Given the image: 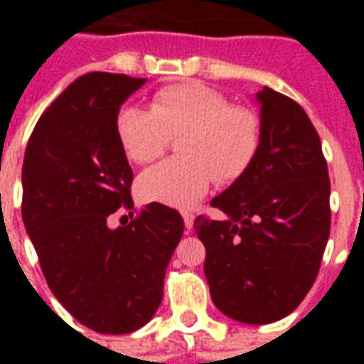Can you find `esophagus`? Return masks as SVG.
<instances>
[{"instance_id": "1", "label": "esophagus", "mask_w": 364, "mask_h": 364, "mask_svg": "<svg viewBox=\"0 0 364 364\" xmlns=\"http://www.w3.org/2000/svg\"><path fill=\"white\" fill-rule=\"evenodd\" d=\"M181 216H183V222H185V228H187V230L193 228V222H195V214L189 213V210H183Z\"/></svg>"}]
</instances>
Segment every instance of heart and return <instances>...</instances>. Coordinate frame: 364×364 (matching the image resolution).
Returning a JSON list of instances; mask_svg holds the SVG:
<instances>
[{"instance_id":"obj_1","label":"heart","mask_w":364,"mask_h":364,"mask_svg":"<svg viewBox=\"0 0 364 364\" xmlns=\"http://www.w3.org/2000/svg\"><path fill=\"white\" fill-rule=\"evenodd\" d=\"M259 114L230 105L220 91L205 83L185 82L159 87L150 107H120L114 132L127 158L146 166L179 140V158L167 159L138 177L146 200L191 206L205 197L210 183L232 185L252 167L261 146Z\"/></svg>"}]
</instances>
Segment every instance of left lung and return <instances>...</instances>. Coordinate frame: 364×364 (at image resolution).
Returning a JSON list of instances; mask_svg holds the SVG:
<instances>
[{
    "mask_svg": "<svg viewBox=\"0 0 364 364\" xmlns=\"http://www.w3.org/2000/svg\"><path fill=\"white\" fill-rule=\"evenodd\" d=\"M261 146L252 167L210 200L224 218L197 216L216 308L242 323H271L296 308L329 237V177L304 109L271 87L257 93Z\"/></svg>",
    "mask_w": 364,
    "mask_h": 364,
    "instance_id": "8db88e82",
    "label": "left lung"
}]
</instances>
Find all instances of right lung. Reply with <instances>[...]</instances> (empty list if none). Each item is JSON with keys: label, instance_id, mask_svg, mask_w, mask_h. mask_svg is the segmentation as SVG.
<instances>
[{"label": "right lung", "instance_id": "right-lung-1", "mask_svg": "<svg viewBox=\"0 0 364 364\" xmlns=\"http://www.w3.org/2000/svg\"><path fill=\"white\" fill-rule=\"evenodd\" d=\"M144 83L109 72L77 77L41 114L23 159L21 213L44 279L97 333H130L151 320L185 228L181 214L161 203L134 216V175L114 117ZM117 210L133 220L109 229Z\"/></svg>", "mask_w": 364, "mask_h": 364}]
</instances>
